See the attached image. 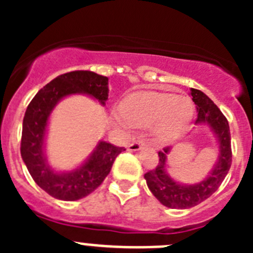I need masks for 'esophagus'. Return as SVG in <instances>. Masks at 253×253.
<instances>
[{
    "mask_svg": "<svg viewBox=\"0 0 253 253\" xmlns=\"http://www.w3.org/2000/svg\"><path fill=\"white\" fill-rule=\"evenodd\" d=\"M147 146H148V143H147L146 140H135V142L129 144L128 149L129 151H139V149L142 148H146Z\"/></svg>",
    "mask_w": 253,
    "mask_h": 253,
    "instance_id": "1",
    "label": "esophagus"
}]
</instances>
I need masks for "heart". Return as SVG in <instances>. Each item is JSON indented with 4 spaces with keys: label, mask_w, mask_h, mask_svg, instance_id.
Wrapping results in <instances>:
<instances>
[{
    "label": "heart",
    "mask_w": 253,
    "mask_h": 253,
    "mask_svg": "<svg viewBox=\"0 0 253 253\" xmlns=\"http://www.w3.org/2000/svg\"><path fill=\"white\" fill-rule=\"evenodd\" d=\"M194 113L193 102L187 97L172 93L139 92L130 95L120 106V116L131 126L156 125V135L169 142L185 128Z\"/></svg>",
    "instance_id": "obj_1"
}]
</instances>
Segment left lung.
Segmentation results:
<instances>
[{
	"label": "left lung",
	"instance_id": "obj_1",
	"mask_svg": "<svg viewBox=\"0 0 253 253\" xmlns=\"http://www.w3.org/2000/svg\"><path fill=\"white\" fill-rule=\"evenodd\" d=\"M193 101L198 109L196 124L204 123L213 129L219 143V160L209 176L196 185H181L172 180L166 172V156L169 147L158 152V165L144 175L149 190L165 207L187 209L200 204L215 193L232 165L231 130L228 120L219 107L200 90L191 88Z\"/></svg>",
	"mask_w": 253,
	"mask_h": 253
}]
</instances>
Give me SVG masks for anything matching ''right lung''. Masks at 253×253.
Segmentation results:
<instances>
[{
  "label": "right lung",
  "mask_w": 253,
  "mask_h": 253,
  "mask_svg": "<svg viewBox=\"0 0 253 253\" xmlns=\"http://www.w3.org/2000/svg\"><path fill=\"white\" fill-rule=\"evenodd\" d=\"M86 93L102 105L109 97L107 77L91 71H73L58 76L31 100L22 122L21 157L38 186L59 200L75 202L95 191L110 172L118 154L125 151L111 143L100 142L84 166L68 173H57L45 162L43 153L46 123L53 107L62 97Z\"/></svg>",
  "instance_id": "obj_1"
}]
</instances>
